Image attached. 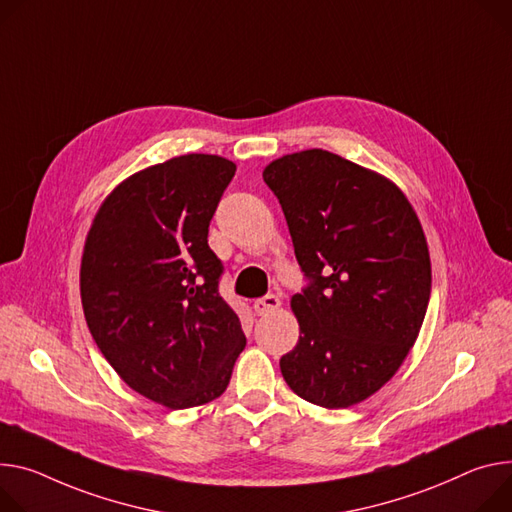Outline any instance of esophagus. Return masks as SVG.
Wrapping results in <instances>:
<instances>
[{"mask_svg": "<svg viewBox=\"0 0 512 512\" xmlns=\"http://www.w3.org/2000/svg\"><path fill=\"white\" fill-rule=\"evenodd\" d=\"M282 306V302H280V298L277 296H273V294H267V296H263V298H259L255 304H253V308H255V312L259 314V316H265V314H271V312H275L277 308Z\"/></svg>", "mask_w": 512, "mask_h": 512, "instance_id": "esophagus-1", "label": "esophagus"}]
</instances>
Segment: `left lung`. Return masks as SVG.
Masks as SVG:
<instances>
[{
    "instance_id": "left-lung-1",
    "label": "left lung",
    "mask_w": 512,
    "mask_h": 512,
    "mask_svg": "<svg viewBox=\"0 0 512 512\" xmlns=\"http://www.w3.org/2000/svg\"><path fill=\"white\" fill-rule=\"evenodd\" d=\"M312 284L290 300L300 339L280 359L294 394L349 408L388 384L421 333L431 257L412 204L386 175L308 149L263 169Z\"/></svg>"
}]
</instances>
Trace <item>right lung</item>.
Segmentation results:
<instances>
[{"label":"right lung","instance_id":"1","mask_svg":"<svg viewBox=\"0 0 512 512\" xmlns=\"http://www.w3.org/2000/svg\"><path fill=\"white\" fill-rule=\"evenodd\" d=\"M237 165L190 153L128 175L85 237L79 292L87 329L120 380L171 410L204 406L245 349L218 294L208 226Z\"/></svg>","mask_w":512,"mask_h":512}]
</instances>
